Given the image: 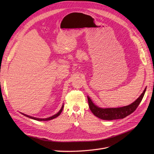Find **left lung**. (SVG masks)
<instances>
[{
  "label": "left lung",
  "instance_id": "left-lung-1",
  "mask_svg": "<svg viewBox=\"0 0 154 154\" xmlns=\"http://www.w3.org/2000/svg\"><path fill=\"white\" fill-rule=\"evenodd\" d=\"M146 88L144 90L142 94L135 101L134 103H131L128 106H125L123 107H119V108H106L103 109L95 105L90 97L87 96L88 106L92 112L96 117L99 118L103 120H114L118 119H123L127 117V116L131 114L136 110L137 107L140 104L143 97L146 91Z\"/></svg>",
  "mask_w": 154,
  "mask_h": 154
}]
</instances>
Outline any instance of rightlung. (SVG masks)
I'll list each match as a JSON object with an SVG mask.
<instances>
[{"label": "right lung", "instance_id": "obj_1", "mask_svg": "<svg viewBox=\"0 0 154 154\" xmlns=\"http://www.w3.org/2000/svg\"><path fill=\"white\" fill-rule=\"evenodd\" d=\"M63 105H62L61 109L60 110V111L58 112L57 114H56L52 116H51V117L49 118H44V119H42V118H34V117H32V116H29L28 115H26V114H22L24 116H26V117L27 118H29L31 119H35V120H36V121H49V120H51V119H53L54 118H56L57 117H58V116L60 115V114H61V112H62V110H63Z\"/></svg>", "mask_w": 154, "mask_h": 154}]
</instances>
